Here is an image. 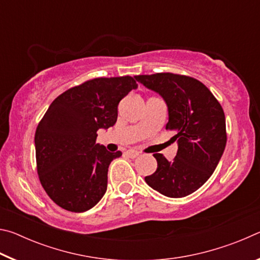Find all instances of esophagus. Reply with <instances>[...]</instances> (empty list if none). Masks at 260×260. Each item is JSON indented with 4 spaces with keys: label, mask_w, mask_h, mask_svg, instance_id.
<instances>
[{
    "label": "esophagus",
    "mask_w": 260,
    "mask_h": 260,
    "mask_svg": "<svg viewBox=\"0 0 260 260\" xmlns=\"http://www.w3.org/2000/svg\"><path fill=\"white\" fill-rule=\"evenodd\" d=\"M126 155L128 156L129 158H136L139 156V152L136 150H133V149H129V150L126 151Z\"/></svg>",
    "instance_id": "34e87169"
}]
</instances>
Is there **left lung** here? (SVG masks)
<instances>
[{
  "instance_id": "obj_1",
  "label": "left lung",
  "mask_w": 260,
  "mask_h": 260,
  "mask_svg": "<svg viewBox=\"0 0 260 260\" xmlns=\"http://www.w3.org/2000/svg\"><path fill=\"white\" fill-rule=\"evenodd\" d=\"M159 94L169 109L166 129L175 134L178 152L172 161L155 153L156 172L144 178L152 189L172 199L196 191L208 181L225 150L226 119L209 88L191 77L174 73L136 76Z\"/></svg>"
}]
</instances>
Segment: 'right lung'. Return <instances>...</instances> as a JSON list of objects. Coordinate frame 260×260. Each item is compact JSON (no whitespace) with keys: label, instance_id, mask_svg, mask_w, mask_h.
<instances>
[{"label":"right lung","instance_id":"1","mask_svg":"<svg viewBox=\"0 0 260 260\" xmlns=\"http://www.w3.org/2000/svg\"><path fill=\"white\" fill-rule=\"evenodd\" d=\"M136 88L129 76L88 80L55 99L39 122L34 138L39 179L61 209L85 212L107 191L109 165L121 151L110 152L96 143V132L116 124L118 104Z\"/></svg>","mask_w":260,"mask_h":260}]
</instances>
